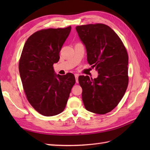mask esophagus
<instances>
[{"label": "esophagus", "mask_w": 150, "mask_h": 150, "mask_svg": "<svg viewBox=\"0 0 150 150\" xmlns=\"http://www.w3.org/2000/svg\"><path fill=\"white\" fill-rule=\"evenodd\" d=\"M75 77L76 82H77V83H78V82H79V80H78V78H79V75H77V74H75Z\"/></svg>", "instance_id": "obj_1"}]
</instances>
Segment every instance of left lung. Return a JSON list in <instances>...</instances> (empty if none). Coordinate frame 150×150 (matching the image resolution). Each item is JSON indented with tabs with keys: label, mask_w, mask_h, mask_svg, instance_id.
Listing matches in <instances>:
<instances>
[{
	"label": "left lung",
	"mask_w": 150,
	"mask_h": 150,
	"mask_svg": "<svg viewBox=\"0 0 150 150\" xmlns=\"http://www.w3.org/2000/svg\"><path fill=\"white\" fill-rule=\"evenodd\" d=\"M87 52V60L97 78L79 77L85 108L92 113L110 112L122 99L128 85V55L122 41L104 24L76 27Z\"/></svg>",
	"instance_id": "8db88e82"
}]
</instances>
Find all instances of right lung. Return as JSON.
Wrapping results in <instances>:
<instances>
[{"label":"right lung","instance_id":"right-lung-1","mask_svg":"<svg viewBox=\"0 0 150 150\" xmlns=\"http://www.w3.org/2000/svg\"><path fill=\"white\" fill-rule=\"evenodd\" d=\"M71 28L36 31L27 39L19 60V73L27 99L44 116L62 112L75 83L73 73L56 75L53 66L59 61L60 50Z\"/></svg>","mask_w":150,"mask_h":150}]
</instances>
